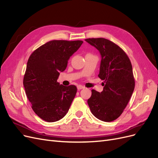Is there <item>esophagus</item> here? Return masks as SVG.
Returning a JSON list of instances; mask_svg holds the SVG:
<instances>
[{"mask_svg": "<svg viewBox=\"0 0 158 158\" xmlns=\"http://www.w3.org/2000/svg\"><path fill=\"white\" fill-rule=\"evenodd\" d=\"M83 88H84V86H83V85H77V89H78V90H80V89H83Z\"/></svg>", "mask_w": 158, "mask_h": 158, "instance_id": "34e87169", "label": "esophagus"}]
</instances>
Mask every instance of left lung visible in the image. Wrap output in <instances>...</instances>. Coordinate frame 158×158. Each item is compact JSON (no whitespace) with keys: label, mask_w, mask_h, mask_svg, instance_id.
I'll list each match as a JSON object with an SVG mask.
<instances>
[{"label":"left lung","mask_w":158,"mask_h":158,"mask_svg":"<svg viewBox=\"0 0 158 158\" xmlns=\"http://www.w3.org/2000/svg\"><path fill=\"white\" fill-rule=\"evenodd\" d=\"M85 41L101 54L98 76L104 81L101 93L92 90L88 104L95 117L105 122H111L123 113L135 89L131 60L120 47L107 39L89 38Z\"/></svg>","instance_id":"8db88e82"}]
</instances>
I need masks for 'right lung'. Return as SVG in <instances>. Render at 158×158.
<instances>
[{
	"instance_id": "obj_1",
	"label": "right lung",
	"mask_w": 158,
	"mask_h": 158,
	"mask_svg": "<svg viewBox=\"0 0 158 158\" xmlns=\"http://www.w3.org/2000/svg\"><path fill=\"white\" fill-rule=\"evenodd\" d=\"M83 41L52 40L33 51L27 60L23 84L33 111L43 120L55 122L69 111L77 88L57 82L60 72Z\"/></svg>"
}]
</instances>
